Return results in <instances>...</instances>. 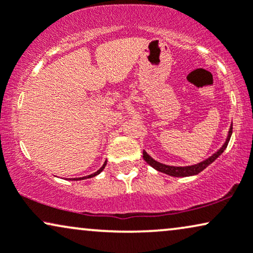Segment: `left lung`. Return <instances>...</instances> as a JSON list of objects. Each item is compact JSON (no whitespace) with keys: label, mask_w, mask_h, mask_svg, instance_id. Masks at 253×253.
<instances>
[{"label":"left lung","mask_w":253,"mask_h":253,"mask_svg":"<svg viewBox=\"0 0 253 253\" xmlns=\"http://www.w3.org/2000/svg\"><path fill=\"white\" fill-rule=\"evenodd\" d=\"M231 133H232V124L230 126V130H229V133H228V138L225 140L224 145H223L221 149H219L217 152L214 153L211 157H209L208 159L203 160V162L196 164V165H192V166H185V167H181V166H169V165H164V164H160L158 162H156L155 159L151 158V157L147 155L145 151H143V158L145 162L149 164L150 166H152L153 169H156L157 170H159V172H163L165 173V174H169L170 176H189V175H195V174H199L200 172H202L203 169H206L207 166H209L212 162H215L216 159L218 158L219 156L222 155L223 151L227 149L228 146V143L229 140H230V137H231Z\"/></svg>","instance_id":"8db88e82"}]
</instances>
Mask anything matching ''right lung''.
Segmentation results:
<instances>
[{
    "mask_svg": "<svg viewBox=\"0 0 253 253\" xmlns=\"http://www.w3.org/2000/svg\"><path fill=\"white\" fill-rule=\"evenodd\" d=\"M107 165V162L106 163H104L103 164V166L102 167H101V169H98V170H96V172H95V173H93V174H90V175H87V176H84V178H74L73 180H83V179H88V178H93V176H95V175H97V174H100V173L101 172H102V170H103V169H104V166H106Z\"/></svg>",
    "mask_w": 253,
    "mask_h": 253,
    "instance_id": "1",
    "label": "right lung"
}]
</instances>
